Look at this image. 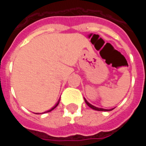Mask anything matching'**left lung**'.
<instances>
[{"label":"left lung","mask_w":146,"mask_h":146,"mask_svg":"<svg viewBox=\"0 0 146 146\" xmlns=\"http://www.w3.org/2000/svg\"><path fill=\"white\" fill-rule=\"evenodd\" d=\"M85 99V102H86V103L87 104V105L88 107H90L91 108H92L93 110H98V111H110V110H113V109H110V110H107V109H103V108H96V107H94V105H92V104H91L90 103H88L87 102V100H86V99Z\"/></svg>","instance_id":"8db88e82"}]
</instances>
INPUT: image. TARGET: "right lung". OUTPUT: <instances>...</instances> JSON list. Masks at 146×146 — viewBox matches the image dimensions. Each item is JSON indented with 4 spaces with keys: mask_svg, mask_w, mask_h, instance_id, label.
Here are the masks:
<instances>
[{
    "mask_svg": "<svg viewBox=\"0 0 146 146\" xmlns=\"http://www.w3.org/2000/svg\"><path fill=\"white\" fill-rule=\"evenodd\" d=\"M59 102H60V100H59V101H58V103H57V104H55V106H54V107H53V108H52V109H50V110H47V111H46V112H44V113H48V112H50V111H52V110H54V109H55V108H56V107H57V106H58V104H59Z\"/></svg>",
    "mask_w": 146,
    "mask_h": 146,
    "instance_id": "1",
    "label": "right lung"
}]
</instances>
